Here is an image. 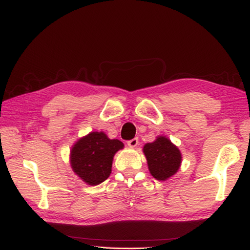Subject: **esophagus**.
<instances>
[{
    "label": "esophagus",
    "mask_w": 250,
    "mask_h": 250,
    "mask_svg": "<svg viewBox=\"0 0 250 250\" xmlns=\"http://www.w3.org/2000/svg\"><path fill=\"white\" fill-rule=\"evenodd\" d=\"M138 143H139L138 138H134L132 140H128L127 141V146H130V147H136L137 146H138Z\"/></svg>",
    "instance_id": "34e87169"
}]
</instances>
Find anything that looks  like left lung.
<instances>
[{
  "instance_id": "left-lung-1",
  "label": "left lung",
  "mask_w": 250,
  "mask_h": 250,
  "mask_svg": "<svg viewBox=\"0 0 250 250\" xmlns=\"http://www.w3.org/2000/svg\"><path fill=\"white\" fill-rule=\"evenodd\" d=\"M150 174L158 181H166L178 172L182 163L180 149L164 136H159L143 146Z\"/></svg>"
}]
</instances>
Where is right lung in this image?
<instances>
[{"label":"right lung","instance_id":"add662e5","mask_svg":"<svg viewBox=\"0 0 250 250\" xmlns=\"http://www.w3.org/2000/svg\"><path fill=\"white\" fill-rule=\"evenodd\" d=\"M122 148V141L109 139L104 132H91L72 146L70 166L80 179L96 186L109 178L113 157Z\"/></svg>","mask_w":250,"mask_h":250}]
</instances>
